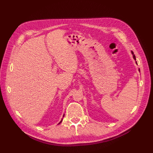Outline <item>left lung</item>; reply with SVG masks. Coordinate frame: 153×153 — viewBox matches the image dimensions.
<instances>
[{
  "mask_svg": "<svg viewBox=\"0 0 153 153\" xmlns=\"http://www.w3.org/2000/svg\"><path fill=\"white\" fill-rule=\"evenodd\" d=\"M131 54L133 55V58L134 59V60H135V61H136V57H135V55H134V53H133V52H132V51H131ZM135 62H136V64H137V61H136ZM138 71H139V72H140V69H138Z\"/></svg>",
  "mask_w": 153,
  "mask_h": 153,
  "instance_id": "1",
  "label": "left lung"
}]
</instances>
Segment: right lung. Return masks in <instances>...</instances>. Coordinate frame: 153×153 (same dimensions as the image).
<instances>
[{
  "label": "right lung",
  "mask_w": 153,
  "mask_h": 153,
  "mask_svg": "<svg viewBox=\"0 0 153 153\" xmlns=\"http://www.w3.org/2000/svg\"><path fill=\"white\" fill-rule=\"evenodd\" d=\"M64 115H63V117H64ZM62 119H61V121H60V123H59V124H60V123H61V122H62Z\"/></svg>",
  "instance_id": "right-lung-1"
}]
</instances>
